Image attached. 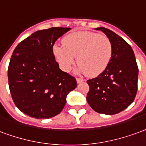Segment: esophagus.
Wrapping results in <instances>:
<instances>
[{
    "instance_id": "obj_1",
    "label": "esophagus",
    "mask_w": 146,
    "mask_h": 146,
    "mask_svg": "<svg viewBox=\"0 0 146 146\" xmlns=\"http://www.w3.org/2000/svg\"><path fill=\"white\" fill-rule=\"evenodd\" d=\"M84 79H81V78H76V82H77V84H80L82 82H84Z\"/></svg>"
}]
</instances>
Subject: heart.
<instances>
[{"instance_id":"obj_1","label":"heart","mask_w":146,"mask_h":146,"mask_svg":"<svg viewBox=\"0 0 146 146\" xmlns=\"http://www.w3.org/2000/svg\"><path fill=\"white\" fill-rule=\"evenodd\" d=\"M112 44L104 35L88 31L74 32L66 35L62 45L56 44L52 52L62 70L69 71L76 61V73L98 76L108 66L112 56Z\"/></svg>"}]
</instances>
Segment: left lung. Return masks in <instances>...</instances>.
<instances>
[{"label": "left lung", "mask_w": 146, "mask_h": 146, "mask_svg": "<svg viewBox=\"0 0 146 146\" xmlns=\"http://www.w3.org/2000/svg\"><path fill=\"white\" fill-rule=\"evenodd\" d=\"M94 29L106 35L113 51L106 69L87 81L90 87L87 100L96 112L112 115L124 111L135 100L139 69L132 48L122 38L104 27Z\"/></svg>", "instance_id": "8db88e82"}]
</instances>
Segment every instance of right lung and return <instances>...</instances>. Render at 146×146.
Instances as JSON below:
<instances>
[{
    "instance_id": "obj_1",
    "label": "right lung",
    "mask_w": 146,
    "mask_h": 146,
    "mask_svg": "<svg viewBox=\"0 0 146 146\" xmlns=\"http://www.w3.org/2000/svg\"><path fill=\"white\" fill-rule=\"evenodd\" d=\"M70 28L39 30L18 44L8 67L11 94L16 107L35 118H50L64 108L76 80L59 69L52 48Z\"/></svg>"
}]
</instances>
